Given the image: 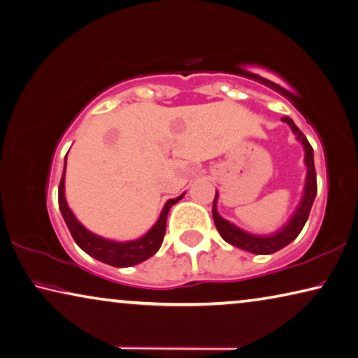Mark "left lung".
Masks as SVG:
<instances>
[{
	"instance_id": "8db88e82",
	"label": "left lung",
	"mask_w": 358,
	"mask_h": 358,
	"mask_svg": "<svg viewBox=\"0 0 358 358\" xmlns=\"http://www.w3.org/2000/svg\"><path fill=\"white\" fill-rule=\"evenodd\" d=\"M282 120L292 128V131L296 134V139L301 143L304 149V165L308 168L306 182H304L301 201L295 209V213L292 214V217L287 220V224L273 234H252L241 230V228L231 224V222H228L217 213V198H219L217 192H215V198L213 204L214 224L217 227L220 236L224 238L228 244L234 245V248H239L257 255L274 254V252L284 249L285 245H289L292 241H294V239L303 230L304 224H306L309 213H311L315 193H317V180H315V168H314V150L311 148V144L308 143L306 136L300 131V128L294 124V120H292L290 117H284Z\"/></svg>"
}]
</instances>
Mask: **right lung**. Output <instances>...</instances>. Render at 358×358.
Wrapping results in <instances>:
<instances>
[{"instance_id":"right-lung-1","label":"right lung","mask_w":358,"mask_h":358,"mask_svg":"<svg viewBox=\"0 0 358 358\" xmlns=\"http://www.w3.org/2000/svg\"><path fill=\"white\" fill-rule=\"evenodd\" d=\"M64 171H66V157H64V169L60 180V187H58V206H60V213L63 215L64 224H66L69 233H71L76 244H78L82 250L87 252L90 257H93V259L106 263V265L115 268H127L150 259V257L160 249L163 236H165L166 231V217L169 209H171L173 204L182 200L185 193L179 195L178 198H173V200H168L165 203V206H163L160 217H158L154 227L141 238L131 239V241H113V239L98 236V234L87 230V228L76 219L73 210L68 206L66 196H64Z\"/></svg>"}]
</instances>
